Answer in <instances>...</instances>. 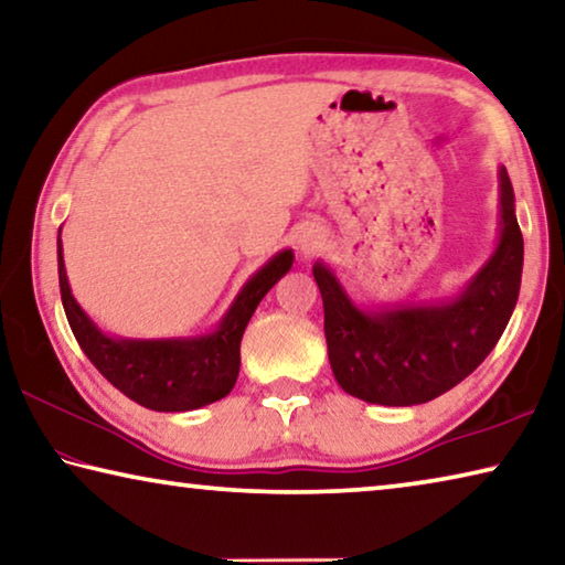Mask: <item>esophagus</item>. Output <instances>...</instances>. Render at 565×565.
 Segmentation results:
<instances>
[{
    "label": "esophagus",
    "mask_w": 565,
    "mask_h": 565,
    "mask_svg": "<svg viewBox=\"0 0 565 565\" xmlns=\"http://www.w3.org/2000/svg\"><path fill=\"white\" fill-rule=\"evenodd\" d=\"M311 244L309 242H306V238H301V248H309Z\"/></svg>",
    "instance_id": "obj_1"
}]
</instances>
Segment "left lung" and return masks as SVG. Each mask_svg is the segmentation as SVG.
Returning a JSON list of instances; mask_svg holds the SVG:
<instances>
[{
	"instance_id": "8db88e82",
	"label": "left lung",
	"mask_w": 565,
	"mask_h": 565,
	"mask_svg": "<svg viewBox=\"0 0 565 565\" xmlns=\"http://www.w3.org/2000/svg\"><path fill=\"white\" fill-rule=\"evenodd\" d=\"M499 181V246L456 299L363 311L331 269L313 264L331 371L347 394L381 406L426 404L473 374L499 343L523 271V236L505 167Z\"/></svg>"
}]
</instances>
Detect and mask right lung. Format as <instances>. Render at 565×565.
Segmentation results:
<instances>
[{"label":"right lung","instance_id":"add662e5","mask_svg":"<svg viewBox=\"0 0 565 565\" xmlns=\"http://www.w3.org/2000/svg\"><path fill=\"white\" fill-rule=\"evenodd\" d=\"M62 234V228H60ZM60 259V289L64 313L70 319L74 339L99 374L117 386L124 396L151 411H194L224 398L234 388L242 363V337L256 306L271 286L291 269V248L279 252L264 264L226 311L214 333L194 339H114L94 323L70 289L66 279L62 238L56 246Z\"/></svg>","mask_w":565,"mask_h":565}]
</instances>
